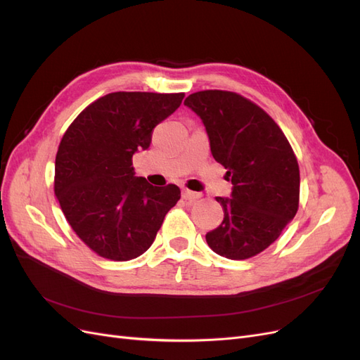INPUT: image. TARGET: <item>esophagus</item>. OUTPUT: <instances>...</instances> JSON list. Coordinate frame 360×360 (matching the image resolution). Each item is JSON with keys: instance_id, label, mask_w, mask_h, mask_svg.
Returning <instances> with one entry per match:
<instances>
[{"instance_id": "1", "label": "esophagus", "mask_w": 360, "mask_h": 360, "mask_svg": "<svg viewBox=\"0 0 360 360\" xmlns=\"http://www.w3.org/2000/svg\"><path fill=\"white\" fill-rule=\"evenodd\" d=\"M181 195H183V198H184V200H188V201H195V200H198V198L201 197V193H198V192H193V191H189V189H184Z\"/></svg>"}]
</instances>
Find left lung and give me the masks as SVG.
<instances>
[{
  "mask_svg": "<svg viewBox=\"0 0 360 360\" xmlns=\"http://www.w3.org/2000/svg\"><path fill=\"white\" fill-rule=\"evenodd\" d=\"M184 105L201 118L212 155L233 183L230 198H216L224 221L205 234L207 245L230 259L263 252L299 209L300 174L288 139L266 111L237 93L198 91Z\"/></svg>",
  "mask_w": 360,
  "mask_h": 360,
  "instance_id": "1",
  "label": "left lung"
}]
</instances>
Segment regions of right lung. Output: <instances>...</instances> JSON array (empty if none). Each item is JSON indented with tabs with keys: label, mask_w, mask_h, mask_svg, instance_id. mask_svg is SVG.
Listing matches in <instances>:
<instances>
[{
	"label": "right lung",
	"mask_w": 360,
	"mask_h": 360,
	"mask_svg": "<svg viewBox=\"0 0 360 360\" xmlns=\"http://www.w3.org/2000/svg\"><path fill=\"white\" fill-rule=\"evenodd\" d=\"M184 93H110L73 120L56 158L53 191L68 222L97 255L129 261L155 242L180 200L176 184L135 177L132 156L147 150L153 129L180 106Z\"/></svg>",
	"instance_id": "right-lung-1"
}]
</instances>
